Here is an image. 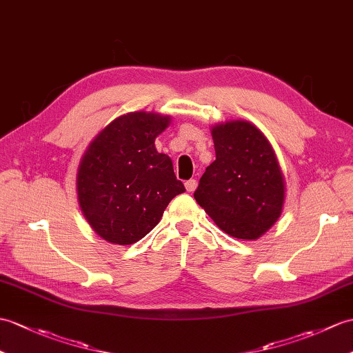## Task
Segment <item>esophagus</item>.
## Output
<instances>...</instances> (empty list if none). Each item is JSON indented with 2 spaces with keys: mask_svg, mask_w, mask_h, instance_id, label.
Listing matches in <instances>:
<instances>
[{
  "mask_svg": "<svg viewBox=\"0 0 353 353\" xmlns=\"http://www.w3.org/2000/svg\"><path fill=\"white\" fill-rule=\"evenodd\" d=\"M185 188H186L188 192H194L195 188H196V180H195V179L186 180V182H185Z\"/></svg>",
  "mask_w": 353,
  "mask_h": 353,
  "instance_id": "1",
  "label": "esophagus"
}]
</instances>
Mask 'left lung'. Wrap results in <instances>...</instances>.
Segmentation results:
<instances>
[{
  "mask_svg": "<svg viewBox=\"0 0 353 353\" xmlns=\"http://www.w3.org/2000/svg\"><path fill=\"white\" fill-rule=\"evenodd\" d=\"M216 159L194 192L221 230L257 239L280 218L284 179L269 141L251 123L228 121L212 129Z\"/></svg>",
  "mask_w": 353,
  "mask_h": 353,
  "instance_id": "left-lung-1",
  "label": "left lung"
}]
</instances>
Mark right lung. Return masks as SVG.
Masks as SVG:
<instances>
[{"label": "right lung", "mask_w": 353, "mask_h": 353, "mask_svg": "<svg viewBox=\"0 0 353 353\" xmlns=\"http://www.w3.org/2000/svg\"><path fill=\"white\" fill-rule=\"evenodd\" d=\"M170 117L129 112L97 135L78 168V199L105 241L130 245L153 230L163 210L185 191L173 162L154 149Z\"/></svg>", "instance_id": "add662e5"}]
</instances>
